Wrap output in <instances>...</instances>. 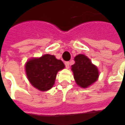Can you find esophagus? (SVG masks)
<instances>
[{"label": "esophagus", "instance_id": "1", "mask_svg": "<svg viewBox=\"0 0 125 125\" xmlns=\"http://www.w3.org/2000/svg\"><path fill=\"white\" fill-rule=\"evenodd\" d=\"M70 63L69 62H65V68H70Z\"/></svg>", "mask_w": 125, "mask_h": 125}]
</instances>
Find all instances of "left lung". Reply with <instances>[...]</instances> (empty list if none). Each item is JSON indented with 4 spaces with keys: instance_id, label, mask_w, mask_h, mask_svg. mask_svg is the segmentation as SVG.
Returning <instances> with one entry per match:
<instances>
[{
    "instance_id": "obj_1",
    "label": "left lung",
    "mask_w": 125,
    "mask_h": 125,
    "mask_svg": "<svg viewBox=\"0 0 125 125\" xmlns=\"http://www.w3.org/2000/svg\"><path fill=\"white\" fill-rule=\"evenodd\" d=\"M75 63L72 65L74 80L81 88H88L96 81L99 72L95 65L92 64L88 57L83 54H79L74 57Z\"/></svg>"
}]
</instances>
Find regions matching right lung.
Returning a JSON list of instances; mask_svg holds the SVG:
<instances>
[{
  "mask_svg": "<svg viewBox=\"0 0 125 125\" xmlns=\"http://www.w3.org/2000/svg\"><path fill=\"white\" fill-rule=\"evenodd\" d=\"M65 68L62 60L54 55L45 54L39 58H32L25 64L29 81L35 88L47 91L54 85L57 72Z\"/></svg>",
  "mask_w": 125,
  "mask_h": 125,
  "instance_id": "add662e5",
  "label": "right lung"
}]
</instances>
